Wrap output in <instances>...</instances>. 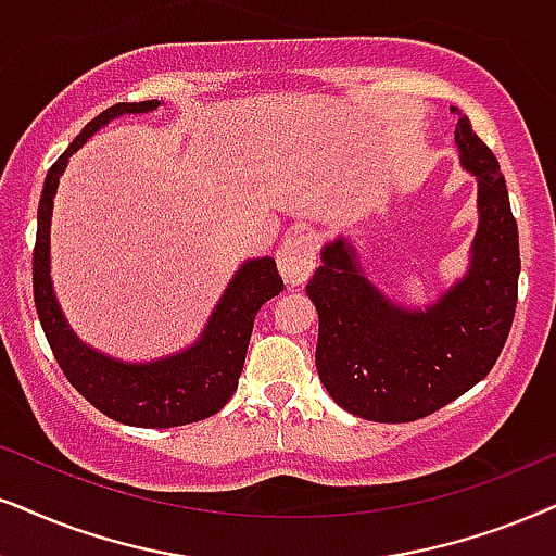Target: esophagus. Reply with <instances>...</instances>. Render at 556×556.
Returning a JSON list of instances; mask_svg holds the SVG:
<instances>
[{"label":"esophagus","instance_id":"esophagus-1","mask_svg":"<svg viewBox=\"0 0 556 556\" xmlns=\"http://www.w3.org/2000/svg\"><path fill=\"white\" fill-rule=\"evenodd\" d=\"M315 251H318V241L311 233L285 238L277 249V266L287 285L300 287L307 282V277L315 269Z\"/></svg>","mask_w":556,"mask_h":556}]
</instances>
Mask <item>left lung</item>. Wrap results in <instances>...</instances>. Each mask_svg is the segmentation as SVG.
Masks as SVG:
<instances>
[{"instance_id": "1", "label": "left lung", "mask_w": 556, "mask_h": 556, "mask_svg": "<svg viewBox=\"0 0 556 556\" xmlns=\"http://www.w3.org/2000/svg\"><path fill=\"white\" fill-rule=\"evenodd\" d=\"M459 164L477 179V230L467 271L426 302L407 307L364 271L349 236L320 249L305 292L318 311L323 388L354 416L405 424L431 416L488 377L510 333L518 300V226L493 151L467 115L454 128Z\"/></svg>"}]
</instances>
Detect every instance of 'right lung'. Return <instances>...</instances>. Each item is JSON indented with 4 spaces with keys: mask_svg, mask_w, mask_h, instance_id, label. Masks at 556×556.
I'll list each match as a JSON object with an SVG mask.
<instances>
[{
    "mask_svg": "<svg viewBox=\"0 0 556 556\" xmlns=\"http://www.w3.org/2000/svg\"><path fill=\"white\" fill-rule=\"evenodd\" d=\"M159 100L121 102L97 115L46 174L33 251L35 311L55 362L68 382L104 416L138 428H172L210 418L233 397L243 371L254 318L266 300L285 290L271 256L245 258L220 294L194 343L151 362H123L84 343L63 315L51 279V220L68 159L104 125L123 115L159 110Z\"/></svg>",
    "mask_w": 556,
    "mask_h": 556,
    "instance_id": "obj_1",
    "label": "right lung"
}]
</instances>
